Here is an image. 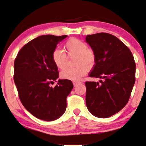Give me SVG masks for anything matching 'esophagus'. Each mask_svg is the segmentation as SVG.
I'll list each match as a JSON object with an SVG mask.
<instances>
[{
  "label": "esophagus",
  "mask_w": 146,
  "mask_h": 146,
  "mask_svg": "<svg viewBox=\"0 0 146 146\" xmlns=\"http://www.w3.org/2000/svg\"><path fill=\"white\" fill-rule=\"evenodd\" d=\"M73 85H74V86L75 87V86H78V84H81V82H73Z\"/></svg>",
  "instance_id": "1"
}]
</instances>
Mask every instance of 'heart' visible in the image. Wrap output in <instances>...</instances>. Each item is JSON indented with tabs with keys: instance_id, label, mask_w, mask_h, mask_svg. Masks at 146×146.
<instances>
[{
	"instance_id": "b5f03b06",
	"label": "heart",
	"mask_w": 146,
	"mask_h": 146,
	"mask_svg": "<svg viewBox=\"0 0 146 146\" xmlns=\"http://www.w3.org/2000/svg\"><path fill=\"white\" fill-rule=\"evenodd\" d=\"M64 49L68 56H75L74 64L78 65L73 68H66L60 73L61 78L71 81H79L86 73L95 62L94 51L88 47L85 42L79 38L72 37L64 44ZM52 58L56 67L62 69L66 64V54L62 50L55 49L52 54Z\"/></svg>"
}]
</instances>
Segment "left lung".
Segmentation results:
<instances>
[{"label":"left lung","mask_w":146,"mask_h":146,"mask_svg":"<svg viewBox=\"0 0 146 146\" xmlns=\"http://www.w3.org/2000/svg\"><path fill=\"white\" fill-rule=\"evenodd\" d=\"M86 41L95 52V64L89 75L102 79L86 82V103L94 116L105 118L120 111L129 101L135 82L134 57L129 47L111 34L88 35Z\"/></svg>","instance_id":"obj_1"}]
</instances>
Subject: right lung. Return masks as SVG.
Returning <instances> with one entry per match:
<instances>
[{"label":"right lung","instance_id":"right-lung-1","mask_svg":"<svg viewBox=\"0 0 146 146\" xmlns=\"http://www.w3.org/2000/svg\"><path fill=\"white\" fill-rule=\"evenodd\" d=\"M66 35H42L29 41L18 52L14 62L13 80L22 105L35 117L53 121L62 116L66 97L73 88L71 80H59L52 52Z\"/></svg>","mask_w":146,"mask_h":146}]
</instances>
